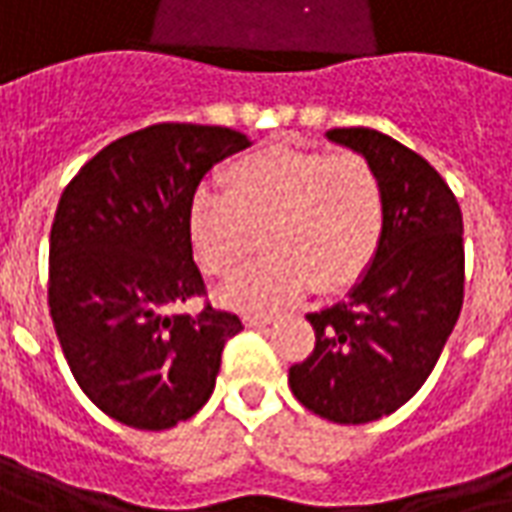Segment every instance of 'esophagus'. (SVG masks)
<instances>
[{"mask_svg":"<svg viewBox=\"0 0 512 512\" xmlns=\"http://www.w3.org/2000/svg\"><path fill=\"white\" fill-rule=\"evenodd\" d=\"M246 327H268L271 324V316H244Z\"/></svg>","mask_w":512,"mask_h":512,"instance_id":"esophagus-1","label":"esophagus"}]
</instances>
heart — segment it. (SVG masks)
I'll list each match as a JSON object with an SVG mask.
<instances>
[{"label": "heart", "mask_w": 512, "mask_h": 512, "mask_svg": "<svg viewBox=\"0 0 512 512\" xmlns=\"http://www.w3.org/2000/svg\"><path fill=\"white\" fill-rule=\"evenodd\" d=\"M385 196L377 169L357 152L268 146L227 169V194L199 188L188 227L196 257L213 277H230L255 252L263 255L224 285L221 302L241 313L293 305L318 291L346 288L377 255Z\"/></svg>", "instance_id": "b5f03b06"}]
</instances>
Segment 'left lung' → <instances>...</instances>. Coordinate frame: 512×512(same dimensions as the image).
Wrapping results in <instances>:
<instances>
[{
	"instance_id": "1",
	"label": "left lung",
	"mask_w": 512,
	"mask_h": 512,
	"mask_svg": "<svg viewBox=\"0 0 512 512\" xmlns=\"http://www.w3.org/2000/svg\"><path fill=\"white\" fill-rule=\"evenodd\" d=\"M377 169V255L338 305L310 313L316 349L288 371L293 396L335 424H368L413 399L463 307V213L438 171L391 135L327 132Z\"/></svg>"
}]
</instances>
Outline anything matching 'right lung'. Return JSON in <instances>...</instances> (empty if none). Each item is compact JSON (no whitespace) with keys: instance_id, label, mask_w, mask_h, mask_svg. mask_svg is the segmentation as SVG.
<instances>
[{"instance_id":"add662e5","label":"right lung","mask_w":512,"mask_h":512,"mask_svg":"<svg viewBox=\"0 0 512 512\" xmlns=\"http://www.w3.org/2000/svg\"><path fill=\"white\" fill-rule=\"evenodd\" d=\"M252 146L230 127L155 124L88 160L49 235V307L74 380L102 413L160 432L199 413L241 318L174 313L205 291L188 210L224 157Z\"/></svg>"}]
</instances>
